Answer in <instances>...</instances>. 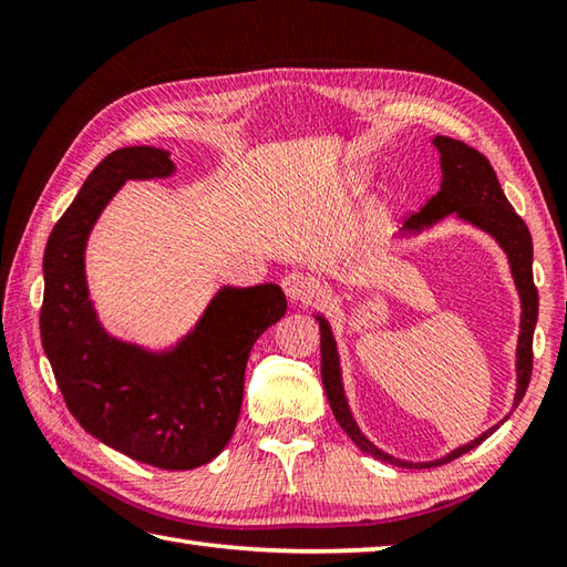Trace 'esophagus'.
Instances as JSON below:
<instances>
[{"mask_svg": "<svg viewBox=\"0 0 567 567\" xmlns=\"http://www.w3.org/2000/svg\"><path fill=\"white\" fill-rule=\"evenodd\" d=\"M282 290L292 299V302H309L317 292V285L305 272H290L282 277Z\"/></svg>", "mask_w": 567, "mask_h": 567, "instance_id": "1", "label": "esophagus"}]
</instances>
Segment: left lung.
Returning <instances> with one entry per match:
<instances>
[{"instance_id":"1","label":"left lung","mask_w":567,"mask_h":567,"mask_svg":"<svg viewBox=\"0 0 567 567\" xmlns=\"http://www.w3.org/2000/svg\"><path fill=\"white\" fill-rule=\"evenodd\" d=\"M436 148L441 153V171H443V183L441 189L433 195L421 212H414L406 216L404 231L414 234L436 224L439 219L449 214H457L461 219L475 224L483 228V231L492 234L499 246L504 248L512 265L516 290L522 295V333H519V351H516V372H519V388H516V402L519 404L526 394L528 382H532V368H534V329L538 319V290L534 285V244L532 234H528L526 224L522 216L514 212L512 204L504 197L499 187V179L492 171L489 161L483 153L465 146L463 141H455L449 136H436L433 138ZM319 331H321V382L323 390H327L331 412L339 421V426L351 436V441L358 445L360 451L380 457L384 463L400 465V467H436L443 463H451L463 453L473 451L475 445L483 443L492 431H485L483 436L475 439L473 443L461 445V449L449 453L441 461L433 463H404L396 461V457L382 453L375 449L363 433H360L358 424L351 416V409H348L343 384H341V368H339V353H336V341L329 329L327 319L319 317Z\"/></svg>"}]
</instances>
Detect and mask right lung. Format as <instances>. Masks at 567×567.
I'll return each mask as SVG.
<instances>
[{
	"instance_id": "1",
	"label": "right lung",
	"mask_w": 567,
	"mask_h": 567,
	"mask_svg": "<svg viewBox=\"0 0 567 567\" xmlns=\"http://www.w3.org/2000/svg\"><path fill=\"white\" fill-rule=\"evenodd\" d=\"M171 153L118 148L84 179L45 244L41 341L70 414L134 461L192 470L224 451L244 402L252 343L287 311L277 285L224 287L171 353H146L106 333L84 280L94 221L126 179L167 177Z\"/></svg>"
}]
</instances>
